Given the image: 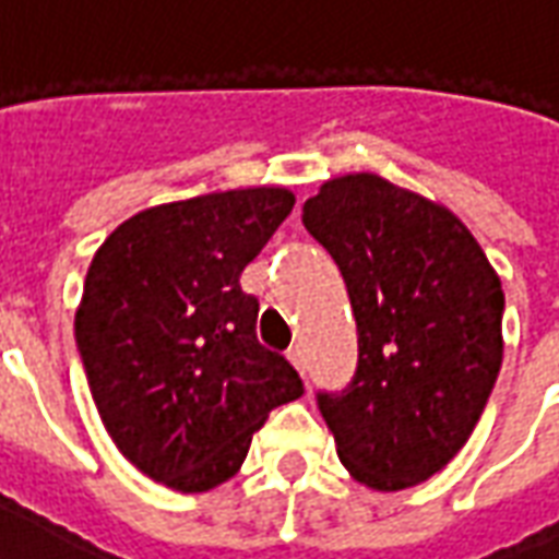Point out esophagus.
I'll return each instance as SVG.
<instances>
[{
  "label": "esophagus",
  "instance_id": "34e87169",
  "mask_svg": "<svg viewBox=\"0 0 559 559\" xmlns=\"http://www.w3.org/2000/svg\"><path fill=\"white\" fill-rule=\"evenodd\" d=\"M287 359H290V362L296 365V371H302V374H305V368H308V365H305V350H302V347H299V344L287 350Z\"/></svg>",
  "mask_w": 559,
  "mask_h": 559
}]
</instances>
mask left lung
<instances>
[{"mask_svg":"<svg viewBox=\"0 0 559 559\" xmlns=\"http://www.w3.org/2000/svg\"><path fill=\"white\" fill-rule=\"evenodd\" d=\"M305 230L338 263L359 362L317 392L356 481L401 491L443 469L476 428L503 362V287L473 233L374 173L329 179Z\"/></svg>","mask_w":559,"mask_h":559,"instance_id":"1","label":"left lung"}]
</instances>
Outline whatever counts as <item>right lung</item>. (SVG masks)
Returning a JSON list of instances; mask_svg holds the SVG:
<instances>
[{
	"label": "right lung",
	"mask_w": 559,
	"mask_h": 559,
	"mask_svg": "<svg viewBox=\"0 0 559 559\" xmlns=\"http://www.w3.org/2000/svg\"><path fill=\"white\" fill-rule=\"evenodd\" d=\"M293 203L263 185L143 209L92 257L74 317L92 399L119 452L173 491L236 476L269 413L305 392L239 287Z\"/></svg>",
	"instance_id": "1"
}]
</instances>
